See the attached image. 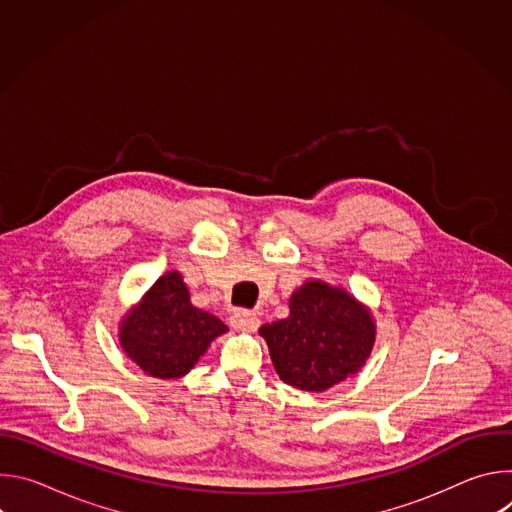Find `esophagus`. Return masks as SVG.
I'll return each mask as SVG.
<instances>
[{"mask_svg": "<svg viewBox=\"0 0 512 512\" xmlns=\"http://www.w3.org/2000/svg\"><path fill=\"white\" fill-rule=\"evenodd\" d=\"M231 326L235 330H243V332H253L259 328V318L253 312L247 310H235L231 316Z\"/></svg>", "mask_w": 512, "mask_h": 512, "instance_id": "obj_1", "label": "esophagus"}]
</instances>
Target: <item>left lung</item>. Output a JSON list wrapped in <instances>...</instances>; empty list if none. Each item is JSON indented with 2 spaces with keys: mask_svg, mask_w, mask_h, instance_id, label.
<instances>
[{
  "mask_svg": "<svg viewBox=\"0 0 512 512\" xmlns=\"http://www.w3.org/2000/svg\"><path fill=\"white\" fill-rule=\"evenodd\" d=\"M259 334L283 383L322 393L362 369L377 328L348 291L312 279L289 298V316L261 326Z\"/></svg>",
  "mask_w": 512,
  "mask_h": 512,
  "instance_id": "left-lung-1",
  "label": "left lung"
}]
</instances>
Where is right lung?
<instances>
[{"label":"right lung","instance_id":"right-lung-1","mask_svg":"<svg viewBox=\"0 0 512 512\" xmlns=\"http://www.w3.org/2000/svg\"><path fill=\"white\" fill-rule=\"evenodd\" d=\"M225 332L221 320L190 304L182 275L168 271L121 320L119 342L143 373L180 379Z\"/></svg>","mask_w":512,"mask_h":512}]
</instances>
